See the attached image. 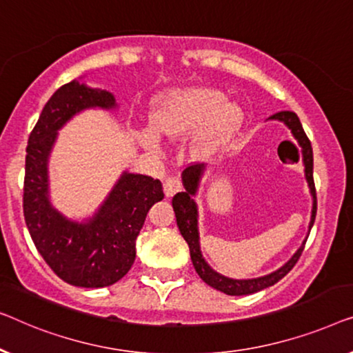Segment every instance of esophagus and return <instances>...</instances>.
<instances>
[{"mask_svg":"<svg viewBox=\"0 0 353 353\" xmlns=\"http://www.w3.org/2000/svg\"><path fill=\"white\" fill-rule=\"evenodd\" d=\"M163 188H165L166 196H172L174 193L181 190V181L177 177H168L165 183H163Z\"/></svg>","mask_w":353,"mask_h":353,"instance_id":"1","label":"esophagus"}]
</instances>
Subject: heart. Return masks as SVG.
Listing matches in <instances>:
<instances>
[{"label":"heart","mask_w":353,"mask_h":353,"mask_svg":"<svg viewBox=\"0 0 353 353\" xmlns=\"http://www.w3.org/2000/svg\"><path fill=\"white\" fill-rule=\"evenodd\" d=\"M241 120V108L225 101L224 92L212 88H187L168 92L158 101L150 121L160 136L179 139L201 126L196 136L198 148L219 143ZM139 141L152 152H160V141L154 132L142 131Z\"/></svg>","instance_id":"1"}]
</instances>
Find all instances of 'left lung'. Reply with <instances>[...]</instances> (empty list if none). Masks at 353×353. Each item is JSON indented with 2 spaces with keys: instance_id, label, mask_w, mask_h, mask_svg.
<instances>
[{
  "instance_id": "obj_1",
  "label": "left lung",
  "mask_w": 353,
  "mask_h": 353,
  "mask_svg": "<svg viewBox=\"0 0 353 353\" xmlns=\"http://www.w3.org/2000/svg\"><path fill=\"white\" fill-rule=\"evenodd\" d=\"M269 120H276L285 123L290 129L292 137L296 139L297 145L301 147V160L304 163V172H305V181L309 183V190L312 195V216H310V224H309V233L310 228L314 227L315 216H316V193H315V183H314V152H312V145L309 137L305 136L304 128H302L299 118L294 112H278L275 115H272ZM205 165H192L183 170L182 172V183L185 190L179 192L172 198V208L176 212V221L177 227L181 230L183 240L187 241L188 248H190V257L195 267L196 274L206 285L214 288L217 291L225 292L228 296H245L252 294L261 290H265L272 285H275L290 272L292 267L296 265V262L299 261V257L304 251V245L307 238L302 241L290 261L285 265H281L280 269L272 272L269 275L257 276V278H248V280H235V278H228L225 275L216 272L212 267L205 261V257L201 254L200 248V232H198V206L195 203V195L200 187L203 172H205Z\"/></svg>"
}]
</instances>
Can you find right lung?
<instances>
[{"label": "right lung", "mask_w": 353, "mask_h": 353, "mask_svg": "<svg viewBox=\"0 0 353 353\" xmlns=\"http://www.w3.org/2000/svg\"><path fill=\"white\" fill-rule=\"evenodd\" d=\"M117 107L112 92L73 79L52 94L28 137L23 216L39 254L73 286L103 288L121 280L136 259V238L148 210L165 198L158 179L125 171L99 210L81 222L49 200L48 163L59 131L79 112Z\"/></svg>", "instance_id": "add662e5"}]
</instances>
